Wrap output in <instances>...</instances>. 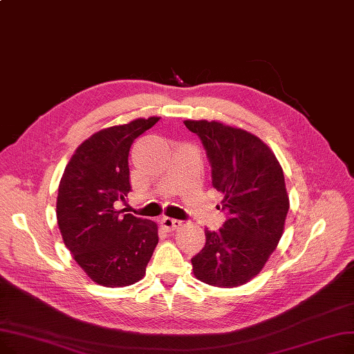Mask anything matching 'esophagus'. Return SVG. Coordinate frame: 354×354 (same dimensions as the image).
Returning <instances> with one entry per match:
<instances>
[{
  "label": "esophagus",
  "mask_w": 354,
  "mask_h": 354,
  "mask_svg": "<svg viewBox=\"0 0 354 354\" xmlns=\"http://www.w3.org/2000/svg\"><path fill=\"white\" fill-rule=\"evenodd\" d=\"M160 224L162 227L166 230V232H175L176 228H179L182 225V221L179 220H175V218H171V217H163L160 220Z\"/></svg>",
  "instance_id": "obj_1"
}]
</instances>
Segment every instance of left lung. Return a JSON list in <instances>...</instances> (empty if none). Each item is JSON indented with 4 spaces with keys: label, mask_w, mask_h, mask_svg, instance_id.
<instances>
[{
    "label": "left lung",
    "mask_w": 354,
    "mask_h": 354,
    "mask_svg": "<svg viewBox=\"0 0 354 354\" xmlns=\"http://www.w3.org/2000/svg\"><path fill=\"white\" fill-rule=\"evenodd\" d=\"M212 167V187L224 195L227 220L205 230V245L191 259L195 278L236 288L263 269L282 234L289 209L285 176L274 153L254 134L220 121L187 120Z\"/></svg>",
    "instance_id": "1"
}]
</instances>
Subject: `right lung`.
<instances>
[{"mask_svg": "<svg viewBox=\"0 0 354 354\" xmlns=\"http://www.w3.org/2000/svg\"><path fill=\"white\" fill-rule=\"evenodd\" d=\"M159 117L137 118L92 134L65 167L56 199L66 249L89 278L106 288L139 282L159 241L158 224L117 209L130 187L129 151Z\"/></svg>", "mask_w": 354, "mask_h": 354, "instance_id": "obj_1", "label": "right lung"}]
</instances>
